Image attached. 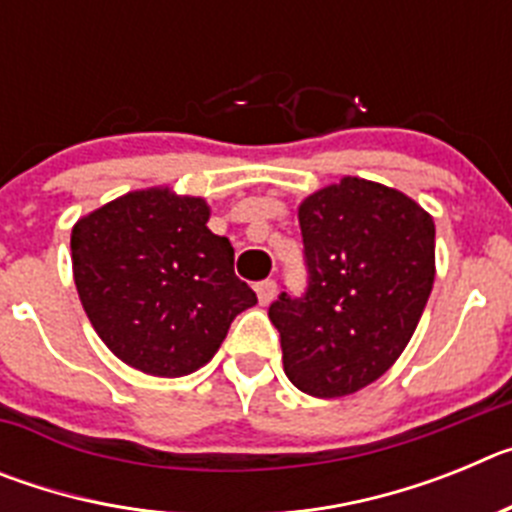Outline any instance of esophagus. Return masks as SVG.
Returning a JSON list of instances; mask_svg holds the SVG:
<instances>
[{
    "label": "esophagus",
    "instance_id": "esophagus-1",
    "mask_svg": "<svg viewBox=\"0 0 512 512\" xmlns=\"http://www.w3.org/2000/svg\"><path fill=\"white\" fill-rule=\"evenodd\" d=\"M256 295H259L261 305H269L274 297H277V282L274 279H264V282L256 284Z\"/></svg>",
    "mask_w": 512,
    "mask_h": 512
}]
</instances>
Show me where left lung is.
Segmentation results:
<instances>
[{
	"label": "left lung",
	"mask_w": 512,
	"mask_h": 512,
	"mask_svg": "<svg viewBox=\"0 0 512 512\" xmlns=\"http://www.w3.org/2000/svg\"><path fill=\"white\" fill-rule=\"evenodd\" d=\"M307 289L271 302L284 374L312 397L377 382L405 351L436 279V225L408 194L343 176L297 207Z\"/></svg>",
	"instance_id": "left-lung-1"
}]
</instances>
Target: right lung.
<instances>
[{
	"mask_svg": "<svg viewBox=\"0 0 512 512\" xmlns=\"http://www.w3.org/2000/svg\"><path fill=\"white\" fill-rule=\"evenodd\" d=\"M210 205L169 187L135 189L79 217L71 264L104 346L151 377H184L217 354L256 295L233 246L207 228Z\"/></svg>",
	"mask_w": 512,
	"mask_h": 512,
	"instance_id": "right-lung-1",
	"label": "right lung"
}]
</instances>
